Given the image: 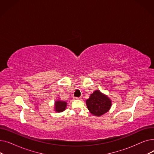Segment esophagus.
<instances>
[{
	"label": "esophagus",
	"instance_id": "34e87169",
	"mask_svg": "<svg viewBox=\"0 0 154 154\" xmlns=\"http://www.w3.org/2000/svg\"><path fill=\"white\" fill-rule=\"evenodd\" d=\"M82 99L81 97H74V99H75V100H79V99Z\"/></svg>",
	"mask_w": 154,
	"mask_h": 154
}]
</instances>
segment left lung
I'll use <instances>...</instances> for the list:
<instances>
[{
    "label": "left lung",
    "instance_id": "left-lung-1",
    "mask_svg": "<svg viewBox=\"0 0 154 154\" xmlns=\"http://www.w3.org/2000/svg\"><path fill=\"white\" fill-rule=\"evenodd\" d=\"M86 105L88 110L92 115L99 117L110 110L112 100L107 95L96 90L86 100Z\"/></svg>",
    "mask_w": 154,
    "mask_h": 154
}]
</instances>
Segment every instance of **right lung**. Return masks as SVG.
<instances>
[{
    "mask_svg": "<svg viewBox=\"0 0 154 154\" xmlns=\"http://www.w3.org/2000/svg\"><path fill=\"white\" fill-rule=\"evenodd\" d=\"M67 106L66 101L57 99L54 102V110L56 112H62L66 110Z\"/></svg>",
    "mask_w": 154,
    "mask_h": 154,
    "instance_id": "obj_1",
    "label": "right lung"
}]
</instances>
